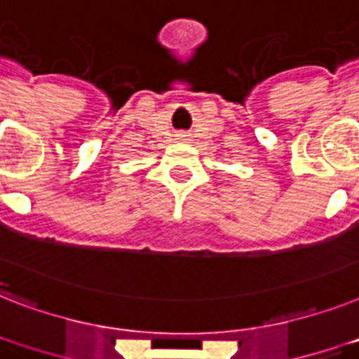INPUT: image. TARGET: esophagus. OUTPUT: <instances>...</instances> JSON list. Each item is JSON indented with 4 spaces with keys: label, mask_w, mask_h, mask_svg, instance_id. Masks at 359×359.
<instances>
[{
    "label": "esophagus",
    "mask_w": 359,
    "mask_h": 359,
    "mask_svg": "<svg viewBox=\"0 0 359 359\" xmlns=\"http://www.w3.org/2000/svg\"><path fill=\"white\" fill-rule=\"evenodd\" d=\"M179 140H188V134H184V133L179 134Z\"/></svg>",
    "instance_id": "esophagus-1"
}]
</instances>
